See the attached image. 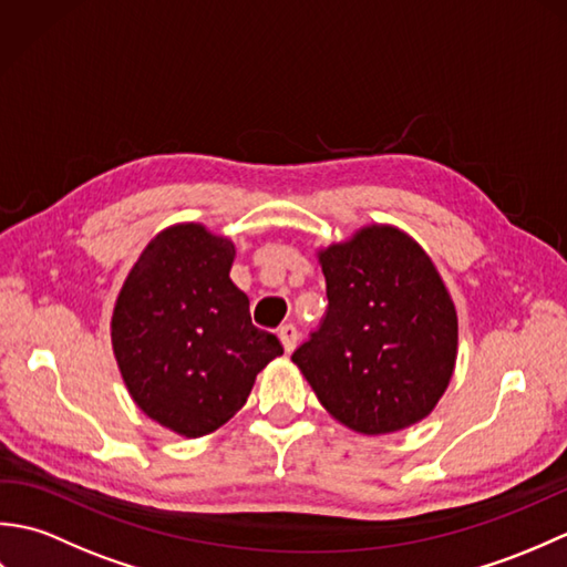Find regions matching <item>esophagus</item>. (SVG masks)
<instances>
[{"label":"esophagus","instance_id":"obj_1","mask_svg":"<svg viewBox=\"0 0 567 567\" xmlns=\"http://www.w3.org/2000/svg\"><path fill=\"white\" fill-rule=\"evenodd\" d=\"M277 333H280V341L285 346V351L292 353L295 346H297V339H299V331H297L295 323H285V327H280V331H277Z\"/></svg>","mask_w":567,"mask_h":567}]
</instances>
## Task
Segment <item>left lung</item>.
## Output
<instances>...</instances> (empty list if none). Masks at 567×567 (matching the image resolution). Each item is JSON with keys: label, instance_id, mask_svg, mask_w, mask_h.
<instances>
[{"label": "left lung", "instance_id": "1", "mask_svg": "<svg viewBox=\"0 0 567 567\" xmlns=\"http://www.w3.org/2000/svg\"><path fill=\"white\" fill-rule=\"evenodd\" d=\"M329 307L292 353L319 402L378 436L431 414L455 368L457 317L416 240L368 226L319 252Z\"/></svg>", "mask_w": 567, "mask_h": 567}]
</instances>
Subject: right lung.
<instances>
[{"instance_id": "add662e5", "label": "right lung", "mask_w": 567, "mask_h": 567, "mask_svg": "<svg viewBox=\"0 0 567 567\" xmlns=\"http://www.w3.org/2000/svg\"><path fill=\"white\" fill-rule=\"evenodd\" d=\"M234 244L177 224L141 252L116 299L112 346L143 414L197 439L246 404L258 372L282 355L252 327L248 297L228 277Z\"/></svg>"}]
</instances>
